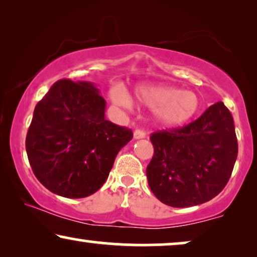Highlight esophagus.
Wrapping results in <instances>:
<instances>
[{
    "instance_id": "1",
    "label": "esophagus",
    "mask_w": 257,
    "mask_h": 257,
    "mask_svg": "<svg viewBox=\"0 0 257 257\" xmlns=\"http://www.w3.org/2000/svg\"><path fill=\"white\" fill-rule=\"evenodd\" d=\"M146 137V133L143 131V130H136L135 133H133V138L135 139H144Z\"/></svg>"
}]
</instances>
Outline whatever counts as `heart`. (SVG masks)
Listing matches in <instances>:
<instances>
[{
  "instance_id": "b5f03b06",
  "label": "heart",
  "mask_w": 257,
  "mask_h": 257,
  "mask_svg": "<svg viewBox=\"0 0 257 257\" xmlns=\"http://www.w3.org/2000/svg\"><path fill=\"white\" fill-rule=\"evenodd\" d=\"M111 98L119 106L131 107L132 100L121 87L112 90ZM133 99L140 105L154 107L157 120L165 126H181L198 113L200 99L192 91L163 84H143L136 87Z\"/></svg>"
}]
</instances>
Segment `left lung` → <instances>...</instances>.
I'll return each instance as SVG.
<instances>
[{
  "label": "left lung",
  "mask_w": 257,
  "mask_h": 257,
  "mask_svg": "<svg viewBox=\"0 0 257 257\" xmlns=\"http://www.w3.org/2000/svg\"><path fill=\"white\" fill-rule=\"evenodd\" d=\"M152 160L146 168L149 186L165 205L185 208L219 194L237 158L234 120L222 101L184 127L154 132Z\"/></svg>",
  "instance_id": "1"
}]
</instances>
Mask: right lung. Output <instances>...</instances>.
<instances>
[{
  "label": "right lung",
  "mask_w": 257,
  "mask_h": 257,
  "mask_svg": "<svg viewBox=\"0 0 257 257\" xmlns=\"http://www.w3.org/2000/svg\"><path fill=\"white\" fill-rule=\"evenodd\" d=\"M91 82L61 79L35 107L26 139L30 166L55 194L85 198L106 181L130 128L105 119L106 101Z\"/></svg>",
  "instance_id": "obj_1"
}]
</instances>
